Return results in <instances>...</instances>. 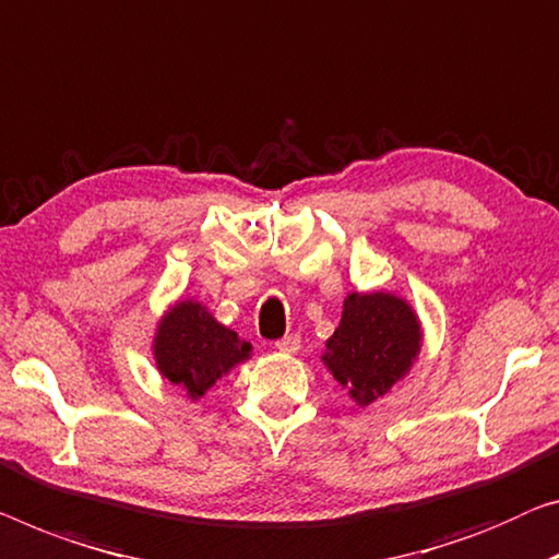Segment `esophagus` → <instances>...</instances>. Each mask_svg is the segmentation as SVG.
Here are the masks:
<instances>
[{
	"label": "esophagus",
	"mask_w": 559,
	"mask_h": 559,
	"mask_svg": "<svg viewBox=\"0 0 559 559\" xmlns=\"http://www.w3.org/2000/svg\"><path fill=\"white\" fill-rule=\"evenodd\" d=\"M276 348L281 354H296L298 348H301V336H296V333H288V336H283L276 341Z\"/></svg>",
	"instance_id": "esophagus-1"
}]
</instances>
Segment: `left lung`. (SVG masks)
Masks as SVG:
<instances>
[{
  "mask_svg": "<svg viewBox=\"0 0 559 559\" xmlns=\"http://www.w3.org/2000/svg\"><path fill=\"white\" fill-rule=\"evenodd\" d=\"M419 348L421 326L409 304L391 294H352L326 341L323 364L348 396L366 406L406 377Z\"/></svg>",
  "mask_w": 559,
  "mask_h": 559,
  "instance_id": "8db88e82",
  "label": "left lung"
}]
</instances>
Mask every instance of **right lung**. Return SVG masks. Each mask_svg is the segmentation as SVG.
<instances>
[{"instance_id": "obj_1", "label": "right lung", "mask_w": 559, "mask_h": 559, "mask_svg": "<svg viewBox=\"0 0 559 559\" xmlns=\"http://www.w3.org/2000/svg\"><path fill=\"white\" fill-rule=\"evenodd\" d=\"M155 364L175 386L200 399L228 373L233 366L251 356V344L240 341L195 301L175 304L163 316L155 333Z\"/></svg>"}]
</instances>
